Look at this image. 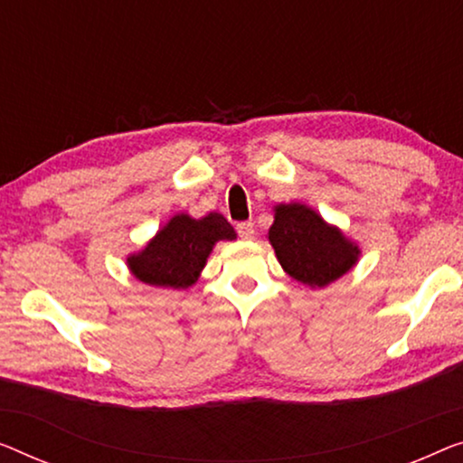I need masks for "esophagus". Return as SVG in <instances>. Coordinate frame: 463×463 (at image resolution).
I'll use <instances>...</instances> for the list:
<instances>
[{
  "label": "esophagus",
  "instance_id": "34e87169",
  "mask_svg": "<svg viewBox=\"0 0 463 463\" xmlns=\"http://www.w3.org/2000/svg\"><path fill=\"white\" fill-rule=\"evenodd\" d=\"M237 234L241 239H253V234H255L253 222H239L237 224Z\"/></svg>",
  "mask_w": 463,
  "mask_h": 463
}]
</instances>
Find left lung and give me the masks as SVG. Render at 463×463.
Masks as SVG:
<instances>
[{"label":"left lung","instance_id":"left-lung-1","mask_svg":"<svg viewBox=\"0 0 463 463\" xmlns=\"http://www.w3.org/2000/svg\"><path fill=\"white\" fill-rule=\"evenodd\" d=\"M268 239L280 266L309 287H326L357 261V247L301 203L279 205Z\"/></svg>","mask_w":463,"mask_h":463}]
</instances>
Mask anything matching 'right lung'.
I'll use <instances>...</instances> for the list:
<instances>
[{"label": "right lung", "instance_id": "right-lung-1", "mask_svg": "<svg viewBox=\"0 0 463 463\" xmlns=\"http://www.w3.org/2000/svg\"><path fill=\"white\" fill-rule=\"evenodd\" d=\"M234 239V229L220 213L193 220L178 213L141 253L130 255L128 268L154 287L187 288L197 280L216 241Z\"/></svg>", "mask_w": 463, "mask_h": 463}]
</instances>
